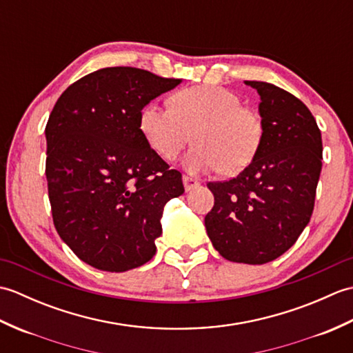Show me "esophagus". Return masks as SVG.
<instances>
[{"label": "esophagus", "instance_id": "obj_1", "mask_svg": "<svg viewBox=\"0 0 353 353\" xmlns=\"http://www.w3.org/2000/svg\"><path fill=\"white\" fill-rule=\"evenodd\" d=\"M182 181H183V186H185V191H186V192H190V191H192V190H196L197 186L200 185V182H199V181H196V179H194V177H190V176H183V177H182Z\"/></svg>", "mask_w": 353, "mask_h": 353}]
</instances>
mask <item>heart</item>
Instances as JSON below:
<instances>
[{"label":"heart","mask_w":353,"mask_h":353,"mask_svg":"<svg viewBox=\"0 0 353 353\" xmlns=\"http://www.w3.org/2000/svg\"><path fill=\"white\" fill-rule=\"evenodd\" d=\"M171 104L150 101L139 114L142 137L163 161H174L192 133L197 145L185 157L191 172L221 168L224 174H236L254 159L264 125L258 114L243 108L235 92L192 86L177 92Z\"/></svg>","instance_id":"heart-1"}]
</instances>
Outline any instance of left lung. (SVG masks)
<instances>
[{"instance_id": "left-lung-1", "label": "left lung", "mask_w": 353, "mask_h": 353, "mask_svg": "<svg viewBox=\"0 0 353 353\" xmlns=\"http://www.w3.org/2000/svg\"><path fill=\"white\" fill-rule=\"evenodd\" d=\"M256 89L264 134L254 159L226 182L208 183L205 226L224 259L261 265L279 258L310 223L321 171V133L310 109L267 81Z\"/></svg>"}]
</instances>
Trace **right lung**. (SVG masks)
Here are the masks:
<instances>
[{
    "instance_id": "right-lung-1",
    "label": "right lung",
    "mask_w": 353,
    "mask_h": 353,
    "mask_svg": "<svg viewBox=\"0 0 353 353\" xmlns=\"http://www.w3.org/2000/svg\"><path fill=\"white\" fill-rule=\"evenodd\" d=\"M181 83L130 66L103 68L52 108L45 127L52 221L88 265L119 273L154 256L163 208L185 188L142 137L139 114Z\"/></svg>"
}]
</instances>
